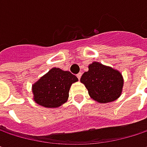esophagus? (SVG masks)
<instances>
[{
	"mask_svg": "<svg viewBox=\"0 0 147 147\" xmlns=\"http://www.w3.org/2000/svg\"><path fill=\"white\" fill-rule=\"evenodd\" d=\"M76 76H77V78L80 80V78H81V76H82V72H80V73H78L76 75Z\"/></svg>",
	"mask_w": 147,
	"mask_h": 147,
	"instance_id": "34e87169",
	"label": "esophagus"
}]
</instances>
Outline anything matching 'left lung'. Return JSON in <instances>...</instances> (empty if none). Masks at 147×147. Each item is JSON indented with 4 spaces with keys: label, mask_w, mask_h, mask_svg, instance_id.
Returning a JSON list of instances; mask_svg holds the SVG:
<instances>
[{
    "label": "left lung",
    "mask_w": 147,
    "mask_h": 147,
    "mask_svg": "<svg viewBox=\"0 0 147 147\" xmlns=\"http://www.w3.org/2000/svg\"><path fill=\"white\" fill-rule=\"evenodd\" d=\"M80 81L85 85L89 96L99 103L112 102L122 94L123 87L122 74L99 62L90 64L88 71L83 73Z\"/></svg>",
    "instance_id": "left-lung-1"
}]
</instances>
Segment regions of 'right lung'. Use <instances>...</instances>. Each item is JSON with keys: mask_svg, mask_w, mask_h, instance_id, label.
I'll use <instances>...</instances> for the list:
<instances>
[{"mask_svg": "<svg viewBox=\"0 0 147 147\" xmlns=\"http://www.w3.org/2000/svg\"><path fill=\"white\" fill-rule=\"evenodd\" d=\"M78 78L70 71L52 68L32 85L34 100L47 108H57L67 101L71 84Z\"/></svg>", "mask_w": 147, "mask_h": 147, "instance_id": "1", "label": "right lung"}]
</instances>
